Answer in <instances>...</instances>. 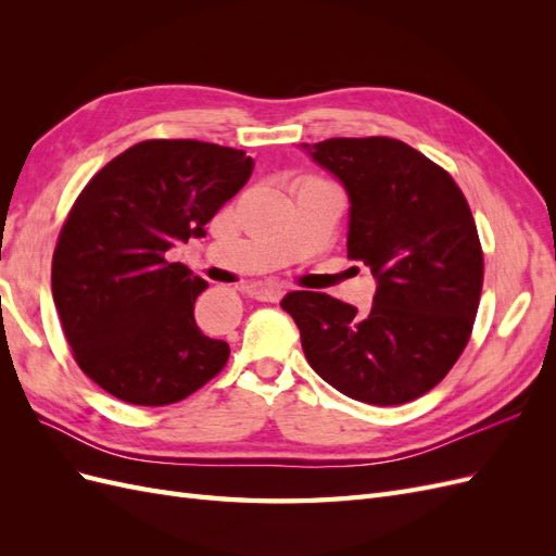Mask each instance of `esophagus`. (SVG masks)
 Listing matches in <instances>:
<instances>
[{
  "mask_svg": "<svg viewBox=\"0 0 556 556\" xmlns=\"http://www.w3.org/2000/svg\"><path fill=\"white\" fill-rule=\"evenodd\" d=\"M248 292L255 296V299H260V301H268V304H276V301L282 299L285 288H282V285H252Z\"/></svg>",
  "mask_w": 556,
  "mask_h": 556,
  "instance_id": "obj_1",
  "label": "esophagus"
}]
</instances>
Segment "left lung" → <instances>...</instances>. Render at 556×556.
<instances>
[{"instance_id": "left-lung-1", "label": "left lung", "mask_w": 556, "mask_h": 556, "mask_svg": "<svg viewBox=\"0 0 556 556\" xmlns=\"http://www.w3.org/2000/svg\"><path fill=\"white\" fill-rule=\"evenodd\" d=\"M313 160L350 199L348 257L378 280L368 315L323 292L282 299L313 371L345 396L399 406L439 384L473 331L484 260L454 178L390 137L327 139Z\"/></svg>"}]
</instances>
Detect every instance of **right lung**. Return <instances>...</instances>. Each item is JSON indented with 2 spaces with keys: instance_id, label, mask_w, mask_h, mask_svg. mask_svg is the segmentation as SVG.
<instances>
[{
  "instance_id": "right-lung-1",
  "label": "right lung",
  "mask_w": 556,
  "mask_h": 556,
  "mask_svg": "<svg viewBox=\"0 0 556 556\" xmlns=\"http://www.w3.org/2000/svg\"><path fill=\"white\" fill-rule=\"evenodd\" d=\"M252 166L237 148L150 139L113 157L74 201L50 282L76 364L111 396L169 406L225 368L229 345L194 323L208 282L164 252L206 237Z\"/></svg>"
}]
</instances>
